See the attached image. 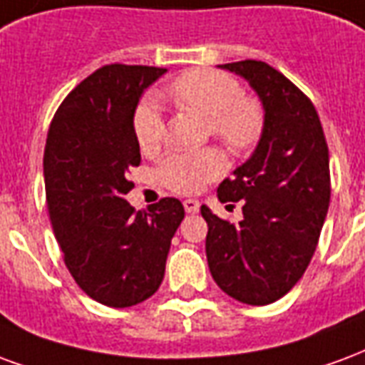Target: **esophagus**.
I'll use <instances>...</instances> for the list:
<instances>
[{"label":"esophagus","mask_w":365,"mask_h":365,"mask_svg":"<svg viewBox=\"0 0 365 365\" xmlns=\"http://www.w3.org/2000/svg\"><path fill=\"white\" fill-rule=\"evenodd\" d=\"M182 206H185V210L188 214H196V212L200 210V202L194 200V198H186V200L182 202Z\"/></svg>","instance_id":"obj_1"}]
</instances>
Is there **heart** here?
Returning a JSON list of instances; mask_svg holds the SVG:
<instances>
[{
    "instance_id": "heart-1",
    "label": "heart",
    "mask_w": 365,
    "mask_h": 365,
    "mask_svg": "<svg viewBox=\"0 0 365 365\" xmlns=\"http://www.w3.org/2000/svg\"><path fill=\"white\" fill-rule=\"evenodd\" d=\"M235 77L214 70L186 71L171 85L169 97L179 106L208 120L212 134L237 153L249 151L262 134V108L257 101L241 97ZM135 140L143 153L159 150L165 138V120L155 98H145L134 116ZM225 157L220 150L173 151L157 167L161 185L179 194H192L222 177Z\"/></svg>"
}]
</instances>
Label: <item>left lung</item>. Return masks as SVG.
Masks as SVG:
<instances>
[{"label": "left lung", "instance_id": "1", "mask_svg": "<svg viewBox=\"0 0 365 365\" xmlns=\"http://www.w3.org/2000/svg\"><path fill=\"white\" fill-rule=\"evenodd\" d=\"M220 68L251 85L264 122L252 155L217 186L222 202L243 200V220L200 208L206 257L225 294L268 305L294 288L315 252L331 200L329 148L315 106L288 77L257 60Z\"/></svg>", "mask_w": 365, "mask_h": 365}]
</instances>
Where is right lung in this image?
<instances>
[{
	"instance_id": "1",
	"label": "right lung",
	"mask_w": 365,
	"mask_h": 365,
	"mask_svg": "<svg viewBox=\"0 0 365 365\" xmlns=\"http://www.w3.org/2000/svg\"><path fill=\"white\" fill-rule=\"evenodd\" d=\"M153 66H105L63 98L44 148L50 222L77 286L108 307L155 294L171 239L185 217L177 198L135 214L128 171L142 161L134 114L165 73Z\"/></svg>"
}]
</instances>
